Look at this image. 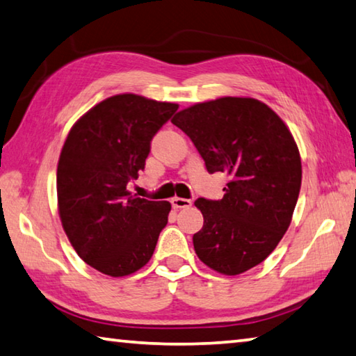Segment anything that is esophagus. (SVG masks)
<instances>
[{"label": "esophagus", "instance_id": "esophagus-1", "mask_svg": "<svg viewBox=\"0 0 356 356\" xmlns=\"http://www.w3.org/2000/svg\"><path fill=\"white\" fill-rule=\"evenodd\" d=\"M171 205L174 207V209H186V207H191V200L176 196L171 199Z\"/></svg>", "mask_w": 356, "mask_h": 356}]
</instances>
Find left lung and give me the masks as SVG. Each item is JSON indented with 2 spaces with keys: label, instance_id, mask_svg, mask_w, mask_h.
<instances>
[{
  "label": "left lung",
  "instance_id": "8db88e82",
  "mask_svg": "<svg viewBox=\"0 0 356 356\" xmlns=\"http://www.w3.org/2000/svg\"><path fill=\"white\" fill-rule=\"evenodd\" d=\"M172 124L188 135L209 172L230 177L221 200L199 197L204 225L193 235L199 260L224 275L260 264L288 230L302 184L293 134L273 108L225 96L180 111Z\"/></svg>",
  "mask_w": 356,
  "mask_h": 356
}]
</instances>
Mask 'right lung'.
Listing matches in <instances>:
<instances>
[{
  "mask_svg": "<svg viewBox=\"0 0 356 356\" xmlns=\"http://www.w3.org/2000/svg\"><path fill=\"white\" fill-rule=\"evenodd\" d=\"M174 102L115 95L74 122L57 165L62 227L83 261L111 277L151 260L171 204L127 190L149 156L151 140L176 113Z\"/></svg>",
  "mask_w": 356,
  "mask_h": 356,
  "instance_id": "1",
  "label": "right lung"
}]
</instances>
